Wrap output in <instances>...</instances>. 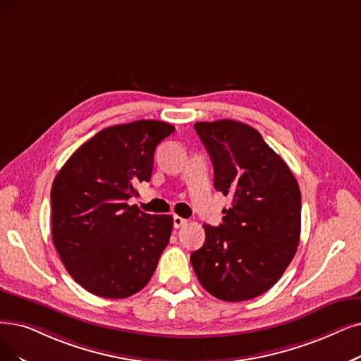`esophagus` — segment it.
Returning a JSON list of instances; mask_svg holds the SVG:
<instances>
[{
	"label": "esophagus",
	"mask_w": 361,
	"mask_h": 361,
	"mask_svg": "<svg viewBox=\"0 0 361 361\" xmlns=\"http://www.w3.org/2000/svg\"><path fill=\"white\" fill-rule=\"evenodd\" d=\"M186 224H188V221L180 218V216H173V226H175V228H182Z\"/></svg>",
	"instance_id": "1"
}]
</instances>
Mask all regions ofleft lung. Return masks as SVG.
<instances>
[{
	"label": "left lung",
	"instance_id": "1",
	"mask_svg": "<svg viewBox=\"0 0 361 361\" xmlns=\"http://www.w3.org/2000/svg\"><path fill=\"white\" fill-rule=\"evenodd\" d=\"M214 170V190L233 198L222 224H204L191 255L204 289L226 302L249 300L276 284L300 237L299 185L283 158L253 127L219 120L194 124Z\"/></svg>",
	"mask_w": 361,
	"mask_h": 361
}]
</instances>
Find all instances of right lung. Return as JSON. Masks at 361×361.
<instances>
[{
    "label": "right lung",
    "mask_w": 361,
    "mask_h": 361,
    "mask_svg": "<svg viewBox=\"0 0 361 361\" xmlns=\"http://www.w3.org/2000/svg\"><path fill=\"white\" fill-rule=\"evenodd\" d=\"M169 123L111 126L69 157L51 186V237L66 271L85 290L123 299L142 290L169 244L173 218L127 204L149 182Z\"/></svg>",
    "instance_id": "right-lung-1"
}]
</instances>
